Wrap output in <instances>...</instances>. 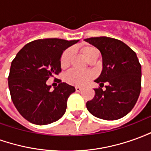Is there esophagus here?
<instances>
[{
  "label": "esophagus",
  "mask_w": 151,
  "mask_h": 151,
  "mask_svg": "<svg viewBox=\"0 0 151 151\" xmlns=\"http://www.w3.org/2000/svg\"><path fill=\"white\" fill-rule=\"evenodd\" d=\"M75 89H76V91L80 92L82 90V86H76Z\"/></svg>",
  "instance_id": "34e87169"
}]
</instances>
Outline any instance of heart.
<instances>
[{"mask_svg": "<svg viewBox=\"0 0 151 151\" xmlns=\"http://www.w3.org/2000/svg\"><path fill=\"white\" fill-rule=\"evenodd\" d=\"M82 55L86 58L89 60L95 53L99 52L97 48L92 46H85L81 49ZM73 56V50L67 49L63 52L61 58H60V66L61 68H66L69 65ZM93 77V73L91 71H80L78 69H71L69 72L66 73L65 75V80L71 85L82 86L91 80Z\"/></svg>", "mask_w": 151, "mask_h": 151, "instance_id": "obj_1", "label": "heart"}]
</instances>
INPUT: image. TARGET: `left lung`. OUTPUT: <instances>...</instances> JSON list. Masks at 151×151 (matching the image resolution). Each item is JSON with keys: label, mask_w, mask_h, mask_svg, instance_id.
I'll use <instances>...</instances> for the list:
<instances>
[{"label": "left lung", "mask_w": 151, "mask_h": 151, "mask_svg": "<svg viewBox=\"0 0 151 151\" xmlns=\"http://www.w3.org/2000/svg\"><path fill=\"white\" fill-rule=\"evenodd\" d=\"M102 55L103 69L95 82L93 99L86 103L91 113L100 119L115 120L126 116L136 104L141 91L142 66L136 53L120 40L101 36L86 39ZM108 82L106 88L101 87Z\"/></svg>", "instance_id": "1"}]
</instances>
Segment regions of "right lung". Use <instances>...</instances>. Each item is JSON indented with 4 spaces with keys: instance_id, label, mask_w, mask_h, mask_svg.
<instances>
[{
    "instance_id": "right-lung-1",
    "label": "right lung",
    "mask_w": 151,
    "mask_h": 151,
    "mask_svg": "<svg viewBox=\"0 0 151 151\" xmlns=\"http://www.w3.org/2000/svg\"><path fill=\"white\" fill-rule=\"evenodd\" d=\"M79 41L61 39L34 40L22 48L10 66L8 78L12 101L18 112L35 124L44 125L63 116L74 86L60 82L51 91L50 77L60 71L63 52Z\"/></svg>"
}]
</instances>
